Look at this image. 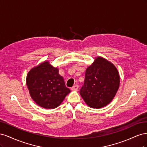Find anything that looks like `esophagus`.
I'll list each match as a JSON object with an SVG mask.
<instances>
[{
	"label": "esophagus",
	"instance_id": "34e87169",
	"mask_svg": "<svg viewBox=\"0 0 147 147\" xmlns=\"http://www.w3.org/2000/svg\"><path fill=\"white\" fill-rule=\"evenodd\" d=\"M78 86L77 84H75L72 88V91H78Z\"/></svg>",
	"mask_w": 147,
	"mask_h": 147
}]
</instances>
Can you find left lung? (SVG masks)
<instances>
[{
	"mask_svg": "<svg viewBox=\"0 0 147 147\" xmlns=\"http://www.w3.org/2000/svg\"><path fill=\"white\" fill-rule=\"evenodd\" d=\"M120 77L116 67L98 56L87 67L84 85L80 93L85 103L93 109H100L110 103L119 86Z\"/></svg>",
	"mask_w": 147,
	"mask_h": 147,
	"instance_id": "1",
	"label": "left lung"
}]
</instances>
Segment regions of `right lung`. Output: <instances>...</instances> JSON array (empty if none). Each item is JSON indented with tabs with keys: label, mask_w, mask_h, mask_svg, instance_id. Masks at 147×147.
I'll return each mask as SVG.
<instances>
[{
	"label": "right lung",
	"mask_w": 147,
	"mask_h": 147,
	"mask_svg": "<svg viewBox=\"0 0 147 147\" xmlns=\"http://www.w3.org/2000/svg\"><path fill=\"white\" fill-rule=\"evenodd\" d=\"M26 84L30 97L44 109L57 107L70 92L65 85L59 69L45 61L34 67L26 77Z\"/></svg>",
	"instance_id": "add662e5"
}]
</instances>
